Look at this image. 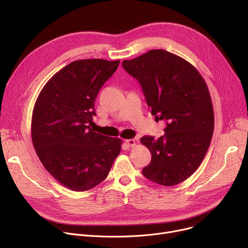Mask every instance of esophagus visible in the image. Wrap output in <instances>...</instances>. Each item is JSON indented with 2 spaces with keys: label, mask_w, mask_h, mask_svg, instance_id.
Instances as JSON below:
<instances>
[{
  "label": "esophagus",
  "mask_w": 248,
  "mask_h": 248,
  "mask_svg": "<svg viewBox=\"0 0 248 248\" xmlns=\"http://www.w3.org/2000/svg\"><path fill=\"white\" fill-rule=\"evenodd\" d=\"M124 142L126 144L127 147H135L136 146V140L134 139H131V140H125Z\"/></svg>",
  "instance_id": "esophagus-1"
}]
</instances>
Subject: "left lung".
Returning a JSON list of instances; mask_svg holds the SVG:
<instances>
[{"label":"left lung","mask_w":248,"mask_h":248,"mask_svg":"<svg viewBox=\"0 0 248 248\" xmlns=\"http://www.w3.org/2000/svg\"><path fill=\"white\" fill-rule=\"evenodd\" d=\"M123 67L140 83L155 121L167 124L158 140L140 139L152 155L142 174L160 185H177L197 170L210 146L214 111L209 89L191 63L166 50L124 60Z\"/></svg>","instance_id":"obj_1"}]
</instances>
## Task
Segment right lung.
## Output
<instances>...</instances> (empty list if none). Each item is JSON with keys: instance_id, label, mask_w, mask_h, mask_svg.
<instances>
[{"instance_id": "obj_1", "label": "right lung", "mask_w": 248, "mask_h": 248, "mask_svg": "<svg viewBox=\"0 0 248 248\" xmlns=\"http://www.w3.org/2000/svg\"><path fill=\"white\" fill-rule=\"evenodd\" d=\"M120 60L82 59L56 72L35 102L31 136L36 154L61 185L81 192L106 179L123 140L90 128L101 86Z\"/></svg>"}]
</instances>
